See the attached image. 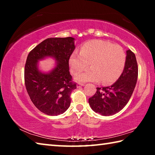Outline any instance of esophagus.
I'll list each match as a JSON object with an SVG mask.
<instances>
[{
  "instance_id": "34e87169",
  "label": "esophagus",
  "mask_w": 155,
  "mask_h": 155,
  "mask_svg": "<svg viewBox=\"0 0 155 155\" xmlns=\"http://www.w3.org/2000/svg\"><path fill=\"white\" fill-rule=\"evenodd\" d=\"M85 85H84L83 83H78L77 85V87H78V88H79V87H82V86H84Z\"/></svg>"
}]
</instances>
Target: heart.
Here are the masks:
<instances>
[{
    "instance_id": "1",
    "label": "heart",
    "mask_w": 155,
    "mask_h": 155,
    "mask_svg": "<svg viewBox=\"0 0 155 155\" xmlns=\"http://www.w3.org/2000/svg\"><path fill=\"white\" fill-rule=\"evenodd\" d=\"M127 56L122 47L103 40H91L84 44L80 53L70 55L69 65L73 74L91 68L75 76L77 82H98L111 84L116 81L124 69Z\"/></svg>"
}]
</instances>
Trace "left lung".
Masks as SVG:
<instances>
[{
	"instance_id": "left-lung-1",
	"label": "left lung",
	"mask_w": 155,
	"mask_h": 155,
	"mask_svg": "<svg viewBox=\"0 0 155 155\" xmlns=\"http://www.w3.org/2000/svg\"><path fill=\"white\" fill-rule=\"evenodd\" d=\"M138 76V68L135 54L127 51L124 69L117 81L108 87H97L96 92L89 98L94 111L104 116L112 115L124 108L132 96Z\"/></svg>"
}]
</instances>
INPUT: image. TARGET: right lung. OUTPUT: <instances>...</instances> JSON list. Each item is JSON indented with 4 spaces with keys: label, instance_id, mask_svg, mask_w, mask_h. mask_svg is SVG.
<instances>
[{
    "label": "right lung",
    "instance_id": "add662e5",
    "mask_svg": "<svg viewBox=\"0 0 155 155\" xmlns=\"http://www.w3.org/2000/svg\"><path fill=\"white\" fill-rule=\"evenodd\" d=\"M74 40L71 37L48 38L28 54L25 68L26 89L34 105L46 115L64 114L70 105V94L77 89L68 64L76 48ZM47 58L56 63L46 73L40 70L38 61Z\"/></svg>",
    "mask_w": 155,
    "mask_h": 155
}]
</instances>
